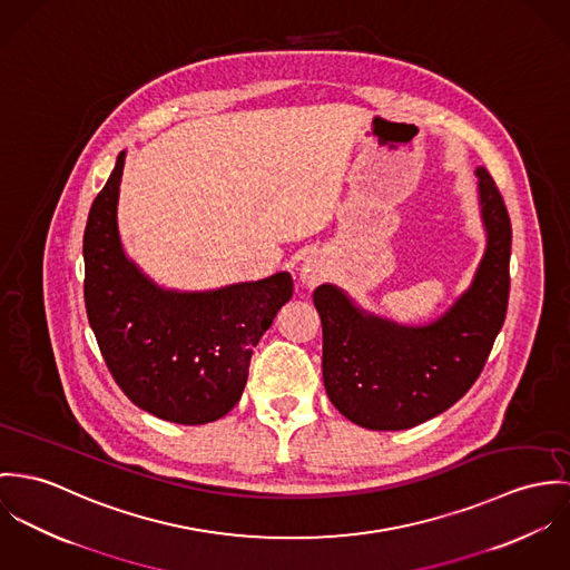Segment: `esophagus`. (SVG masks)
<instances>
[{"label": "esophagus", "instance_id": "esophagus-1", "mask_svg": "<svg viewBox=\"0 0 570 570\" xmlns=\"http://www.w3.org/2000/svg\"><path fill=\"white\" fill-rule=\"evenodd\" d=\"M302 282L306 284V286H316L321 279H323V275H325V271H323V266L316 262L315 257H308L304 264H302Z\"/></svg>", "mask_w": 570, "mask_h": 570}]
</instances>
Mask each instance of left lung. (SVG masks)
Masks as SVG:
<instances>
[{
	"label": "left lung",
	"mask_w": 570,
	"mask_h": 570,
	"mask_svg": "<svg viewBox=\"0 0 570 570\" xmlns=\"http://www.w3.org/2000/svg\"><path fill=\"white\" fill-rule=\"evenodd\" d=\"M476 177L488 247L470 288L438 321L397 325L332 284L313 293L327 397L363 429L417 426L461 400L485 367L505 321L511 223L490 173L476 168Z\"/></svg>",
	"instance_id": "left-lung-1"
}]
</instances>
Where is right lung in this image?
Returning <instances> with one entry per match:
<instances>
[{
    "label": "right lung",
    "instance_id": "1",
    "mask_svg": "<svg viewBox=\"0 0 570 570\" xmlns=\"http://www.w3.org/2000/svg\"><path fill=\"white\" fill-rule=\"evenodd\" d=\"M122 150L82 238L85 306L98 347L128 400L175 424H207L240 400L257 341L293 297V277L205 293L157 286L128 259L118 232Z\"/></svg>",
    "mask_w": 570,
    "mask_h": 570
}]
</instances>
